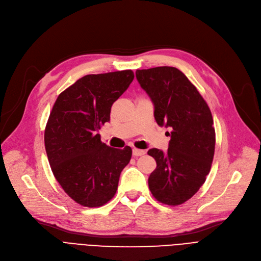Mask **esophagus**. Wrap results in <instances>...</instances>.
Listing matches in <instances>:
<instances>
[{"label":"esophagus","instance_id":"obj_1","mask_svg":"<svg viewBox=\"0 0 261 261\" xmlns=\"http://www.w3.org/2000/svg\"><path fill=\"white\" fill-rule=\"evenodd\" d=\"M145 153H146V152H145L144 150H139V149H136V148H134V149H133V151H132V154H133V156H134V157H137V156H143Z\"/></svg>","mask_w":261,"mask_h":261}]
</instances>
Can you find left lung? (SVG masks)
Returning <instances> with one entry per match:
<instances>
[{
	"instance_id": "obj_1",
	"label": "left lung",
	"mask_w": 261,
	"mask_h": 261,
	"mask_svg": "<svg viewBox=\"0 0 261 261\" xmlns=\"http://www.w3.org/2000/svg\"><path fill=\"white\" fill-rule=\"evenodd\" d=\"M135 74L154 103L157 124L171 129L167 153L148 151L157 164L149 188L158 202L181 205L199 191L211 169L216 147L211 111L197 87L176 67L137 69Z\"/></svg>"
}]
</instances>
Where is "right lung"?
Wrapping results in <instances>:
<instances>
[{"mask_svg":"<svg viewBox=\"0 0 261 261\" xmlns=\"http://www.w3.org/2000/svg\"><path fill=\"white\" fill-rule=\"evenodd\" d=\"M133 78L131 69L86 75L59 94L50 113L44 147L51 170L65 194L82 206L108 203L131 159L130 147H108L98 130Z\"/></svg>","mask_w":261,"mask_h":261,"instance_id":"1","label":"right lung"}]
</instances>
